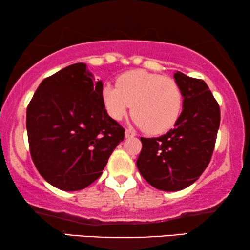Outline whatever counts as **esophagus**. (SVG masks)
Returning <instances> with one entry per match:
<instances>
[{
	"label": "esophagus",
	"mask_w": 250,
	"mask_h": 250,
	"mask_svg": "<svg viewBox=\"0 0 250 250\" xmlns=\"http://www.w3.org/2000/svg\"><path fill=\"white\" fill-rule=\"evenodd\" d=\"M133 136H135V133L131 131V129H126V131H125V138L129 139V138H133Z\"/></svg>",
	"instance_id": "esophagus-1"
}]
</instances>
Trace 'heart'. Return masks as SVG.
<instances>
[{
    "instance_id": "obj_1",
    "label": "heart",
    "mask_w": 250,
    "mask_h": 250,
    "mask_svg": "<svg viewBox=\"0 0 250 250\" xmlns=\"http://www.w3.org/2000/svg\"><path fill=\"white\" fill-rule=\"evenodd\" d=\"M101 97L114 121H122L132 107L136 125L150 134L173 127L182 109V91L173 78L140 69L121 75L116 86L105 85Z\"/></svg>"
}]
</instances>
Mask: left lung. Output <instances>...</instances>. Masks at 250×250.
<instances>
[{
    "mask_svg": "<svg viewBox=\"0 0 250 250\" xmlns=\"http://www.w3.org/2000/svg\"><path fill=\"white\" fill-rule=\"evenodd\" d=\"M182 91L183 110L175 127L158 138H141L136 160L150 186L163 191L186 189L199 179L213 155L220 127V105L203 80L174 74Z\"/></svg>",
    "mask_w": 250,
    "mask_h": 250,
    "instance_id": "8db88e82",
    "label": "left lung"
}]
</instances>
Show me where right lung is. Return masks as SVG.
I'll return each instance as SVG.
<instances>
[{
  "instance_id": "1",
  "label": "right lung",
  "mask_w": 250,
  "mask_h": 250,
  "mask_svg": "<svg viewBox=\"0 0 250 250\" xmlns=\"http://www.w3.org/2000/svg\"><path fill=\"white\" fill-rule=\"evenodd\" d=\"M85 63H74L42 81L27 107L30 156L51 186L77 191L102 174L125 129L107 114Z\"/></svg>"
}]
</instances>
